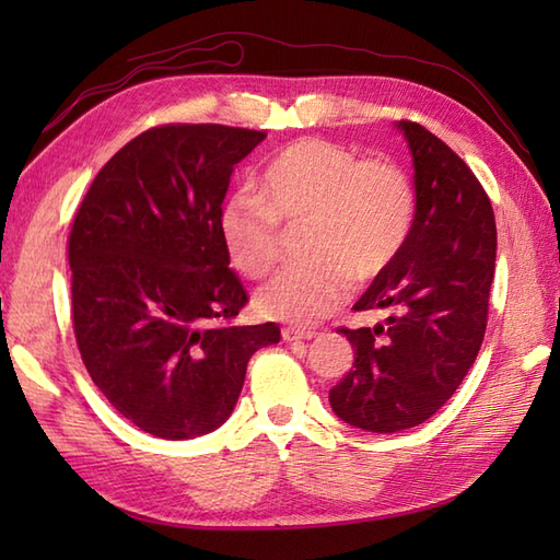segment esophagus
<instances>
[{
    "label": "esophagus",
    "instance_id": "esophagus-1",
    "mask_svg": "<svg viewBox=\"0 0 560 560\" xmlns=\"http://www.w3.org/2000/svg\"><path fill=\"white\" fill-rule=\"evenodd\" d=\"M281 337H283V341L293 343V341H311L317 335H315V331H303V329H295V327H283L281 329Z\"/></svg>",
    "mask_w": 560,
    "mask_h": 560
}]
</instances>
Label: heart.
<instances>
[{"instance_id":"1","label":"heart","mask_w":560,"mask_h":560,"mask_svg":"<svg viewBox=\"0 0 560 560\" xmlns=\"http://www.w3.org/2000/svg\"><path fill=\"white\" fill-rule=\"evenodd\" d=\"M305 257L279 271L255 295L261 317L307 327L349 299L355 281L383 273L407 243L413 189L399 165L359 161L327 139H299L267 161L257 192L223 201L219 233L231 265L259 279L279 257V223H303Z\"/></svg>"}]
</instances>
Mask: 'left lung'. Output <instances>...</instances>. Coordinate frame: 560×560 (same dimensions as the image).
<instances>
[{
  "instance_id": "left-lung-1",
  "label": "left lung",
  "mask_w": 560,
  "mask_h": 560,
  "mask_svg": "<svg viewBox=\"0 0 560 560\" xmlns=\"http://www.w3.org/2000/svg\"><path fill=\"white\" fill-rule=\"evenodd\" d=\"M413 163L416 211L407 243L355 311H389L373 329H341L353 371L329 389L343 423L397 433L455 395L481 349L495 269V219L477 177L445 141L397 122Z\"/></svg>"
}]
</instances>
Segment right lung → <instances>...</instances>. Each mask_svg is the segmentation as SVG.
I'll return each instance as SVG.
<instances>
[{"mask_svg": "<svg viewBox=\"0 0 560 560\" xmlns=\"http://www.w3.org/2000/svg\"><path fill=\"white\" fill-rule=\"evenodd\" d=\"M255 129L165 125L103 165L69 235L71 313L83 365L141 431L189 440L229 421L247 361L273 323L233 327L247 303L219 233Z\"/></svg>", "mask_w": 560, "mask_h": 560, "instance_id": "obj_1", "label": "right lung"}]
</instances>
